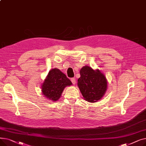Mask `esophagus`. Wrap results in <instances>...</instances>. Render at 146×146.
Here are the masks:
<instances>
[{
	"label": "esophagus",
	"instance_id": "esophagus-1",
	"mask_svg": "<svg viewBox=\"0 0 146 146\" xmlns=\"http://www.w3.org/2000/svg\"><path fill=\"white\" fill-rule=\"evenodd\" d=\"M71 81H72V83L73 84V85H75L76 83V79L74 78H72L71 79Z\"/></svg>",
	"mask_w": 146,
	"mask_h": 146
}]
</instances>
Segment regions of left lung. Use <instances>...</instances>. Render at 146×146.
Segmentation results:
<instances>
[{"instance_id": "8db88e82", "label": "left lung", "mask_w": 146, "mask_h": 146, "mask_svg": "<svg viewBox=\"0 0 146 146\" xmlns=\"http://www.w3.org/2000/svg\"><path fill=\"white\" fill-rule=\"evenodd\" d=\"M80 74L78 86L84 99L89 102L100 100L107 89V80L104 74L98 69L94 70L88 66L80 69Z\"/></svg>"}]
</instances>
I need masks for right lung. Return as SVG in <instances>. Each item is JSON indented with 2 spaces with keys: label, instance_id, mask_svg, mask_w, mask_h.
Masks as SVG:
<instances>
[{
  "label": "right lung",
  "instance_id": "add662e5",
  "mask_svg": "<svg viewBox=\"0 0 146 146\" xmlns=\"http://www.w3.org/2000/svg\"><path fill=\"white\" fill-rule=\"evenodd\" d=\"M72 85V82L65 74L58 68H52L42 83V93L46 98L55 102L60 99L64 89Z\"/></svg>",
  "mask_w": 146,
  "mask_h": 146
}]
</instances>
